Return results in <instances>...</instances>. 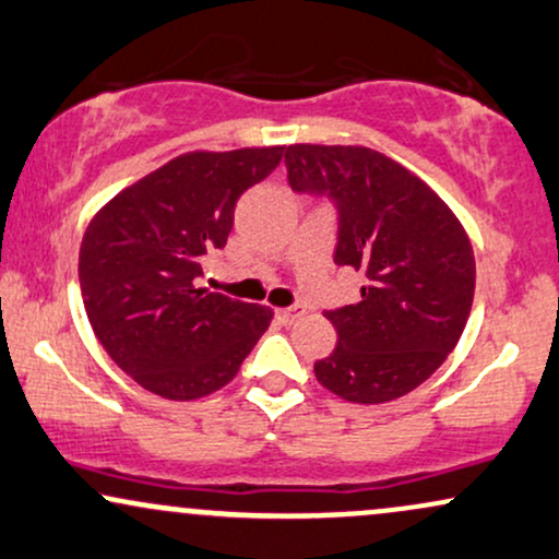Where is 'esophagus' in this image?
Instances as JSON below:
<instances>
[{
	"label": "esophagus",
	"mask_w": 559,
	"mask_h": 559,
	"mask_svg": "<svg viewBox=\"0 0 559 559\" xmlns=\"http://www.w3.org/2000/svg\"><path fill=\"white\" fill-rule=\"evenodd\" d=\"M275 318H278L284 325H294V322L305 318V307L294 305V307H284V309H275Z\"/></svg>",
	"instance_id": "1"
}]
</instances>
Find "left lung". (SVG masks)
<instances>
[{
	"mask_svg": "<svg viewBox=\"0 0 559 559\" xmlns=\"http://www.w3.org/2000/svg\"><path fill=\"white\" fill-rule=\"evenodd\" d=\"M286 169L294 192L335 205V265L365 278L356 305L325 312L338 344L314 361V378L352 403L412 393L448 359L472 312L476 262L461 221L369 147L288 145Z\"/></svg>",
	"mask_w": 559,
	"mask_h": 559,
	"instance_id": "8db88e82",
	"label": "left lung"
}]
</instances>
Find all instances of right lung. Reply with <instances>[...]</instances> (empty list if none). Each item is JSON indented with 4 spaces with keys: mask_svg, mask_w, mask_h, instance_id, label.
<instances>
[{
    "mask_svg": "<svg viewBox=\"0 0 559 559\" xmlns=\"http://www.w3.org/2000/svg\"><path fill=\"white\" fill-rule=\"evenodd\" d=\"M284 145L194 151L109 200L80 245V292L93 333L130 378L169 401L234 380L271 325V307L198 288L224 250L234 207L284 158Z\"/></svg>",
    "mask_w": 559,
    "mask_h": 559,
    "instance_id": "right-lung-1",
    "label": "right lung"
}]
</instances>
